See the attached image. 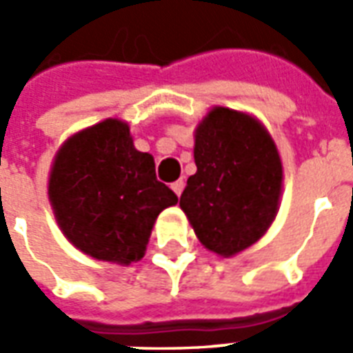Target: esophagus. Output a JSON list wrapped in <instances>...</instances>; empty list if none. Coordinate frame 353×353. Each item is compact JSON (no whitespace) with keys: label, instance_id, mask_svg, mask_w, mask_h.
<instances>
[{"label":"esophagus","instance_id":"1","mask_svg":"<svg viewBox=\"0 0 353 353\" xmlns=\"http://www.w3.org/2000/svg\"><path fill=\"white\" fill-rule=\"evenodd\" d=\"M183 187H185L183 179H177V181H174V183H172V191L176 192L177 196H181V192H183Z\"/></svg>","mask_w":353,"mask_h":353}]
</instances>
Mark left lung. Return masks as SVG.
<instances>
[{
  "mask_svg": "<svg viewBox=\"0 0 353 353\" xmlns=\"http://www.w3.org/2000/svg\"><path fill=\"white\" fill-rule=\"evenodd\" d=\"M194 162L179 199L194 234L221 257L244 252L280 206L283 170L274 139L252 115L214 108L194 132Z\"/></svg>",
  "mask_w": 353,
  "mask_h": 353,
  "instance_id": "obj_1",
  "label": "left lung"
}]
</instances>
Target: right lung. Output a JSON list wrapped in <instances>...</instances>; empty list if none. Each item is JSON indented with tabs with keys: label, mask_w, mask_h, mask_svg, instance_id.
<instances>
[{
	"label": "right lung",
	"mask_w": 353,
	"mask_h": 353,
	"mask_svg": "<svg viewBox=\"0 0 353 353\" xmlns=\"http://www.w3.org/2000/svg\"><path fill=\"white\" fill-rule=\"evenodd\" d=\"M58 227L98 261L130 265L145 255L157 217L177 204L149 153L134 147L128 124L105 119L60 147L49 176Z\"/></svg>",
	"instance_id": "right-lung-1"
}]
</instances>
